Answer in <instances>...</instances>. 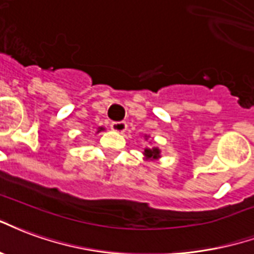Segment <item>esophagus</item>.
Instances as JSON below:
<instances>
[{"label":"esophagus","instance_id":"34e87169","mask_svg":"<svg viewBox=\"0 0 254 254\" xmlns=\"http://www.w3.org/2000/svg\"><path fill=\"white\" fill-rule=\"evenodd\" d=\"M111 128L116 131V132H125L126 129H127V123L126 122H114L111 125Z\"/></svg>","mask_w":254,"mask_h":254}]
</instances>
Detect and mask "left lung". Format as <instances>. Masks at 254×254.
<instances>
[{"instance_id": "8db88e82", "label": "left lung", "mask_w": 254, "mask_h": 254, "mask_svg": "<svg viewBox=\"0 0 254 254\" xmlns=\"http://www.w3.org/2000/svg\"><path fill=\"white\" fill-rule=\"evenodd\" d=\"M145 155L147 158H157L160 157V150L157 147H153V149H145Z\"/></svg>"}]
</instances>
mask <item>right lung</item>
I'll return each mask as SVG.
<instances>
[{
  "label": "right lung",
  "instance_id": "1",
  "mask_svg": "<svg viewBox=\"0 0 254 254\" xmlns=\"http://www.w3.org/2000/svg\"><path fill=\"white\" fill-rule=\"evenodd\" d=\"M100 129H103V128H100Z\"/></svg>",
  "mask_w": 254,
  "mask_h": 254
}]
</instances>
